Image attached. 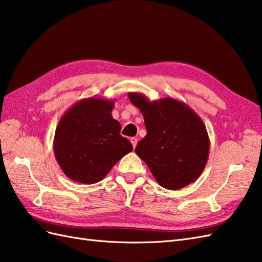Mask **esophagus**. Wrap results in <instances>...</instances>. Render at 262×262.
<instances>
[{"mask_svg": "<svg viewBox=\"0 0 262 262\" xmlns=\"http://www.w3.org/2000/svg\"><path fill=\"white\" fill-rule=\"evenodd\" d=\"M130 143H132L134 148H135L136 145H137V138L136 137H130Z\"/></svg>", "mask_w": 262, "mask_h": 262, "instance_id": "1", "label": "esophagus"}]
</instances>
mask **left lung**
I'll return each mask as SVG.
<instances>
[{
  "label": "left lung",
  "instance_id": "8db88e82",
  "mask_svg": "<svg viewBox=\"0 0 262 262\" xmlns=\"http://www.w3.org/2000/svg\"><path fill=\"white\" fill-rule=\"evenodd\" d=\"M142 113L147 134L136 154L148 166L157 183L177 190L196 182L209 157L206 126L190 107L172 97L150 100L142 93H128Z\"/></svg>",
  "mask_w": 262,
  "mask_h": 262
}]
</instances>
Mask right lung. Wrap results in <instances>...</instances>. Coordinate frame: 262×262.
<instances>
[{
  "label": "right lung",
  "mask_w": 262,
  "mask_h": 262,
  "mask_svg": "<svg viewBox=\"0 0 262 262\" xmlns=\"http://www.w3.org/2000/svg\"><path fill=\"white\" fill-rule=\"evenodd\" d=\"M114 104L113 99L84 98L59 119L53 143L54 155L73 182H100L133 150L129 140L119 134L122 126L112 116Z\"/></svg>",
  "instance_id": "right-lung-1"
}]
</instances>
